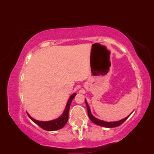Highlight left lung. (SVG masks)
<instances>
[{
    "label": "left lung",
    "mask_w": 154,
    "mask_h": 154,
    "mask_svg": "<svg viewBox=\"0 0 154 154\" xmlns=\"http://www.w3.org/2000/svg\"><path fill=\"white\" fill-rule=\"evenodd\" d=\"M85 103H86V106H87V109H88V116H89L90 119H91L93 123L96 124L97 125H99V126H101V127H104V128H116V127L119 126V125H121L125 121V120L128 119V118L130 115H130H129L128 116L125 117V119L119 120V121L112 122H107L102 121V120H100V119H97V118L94 117V116L92 115V114L91 112V109H90V107H89V106H88V104L87 103V101H86V100H85Z\"/></svg>",
    "instance_id": "8db88e82"
}]
</instances>
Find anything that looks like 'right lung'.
Instances as JSON below:
<instances>
[{
  "label": "right lung",
  "mask_w": 154,
  "mask_h": 154,
  "mask_svg": "<svg viewBox=\"0 0 154 154\" xmlns=\"http://www.w3.org/2000/svg\"><path fill=\"white\" fill-rule=\"evenodd\" d=\"M76 95V93H74L72 94L70 98H69L68 102H67L66 106L65 108V110L63 111L60 117L58 118V119H56L54 120H52V121H48V122H42V121H38V120L33 119L32 117H31L29 114H27V115L29 116V117L32 120L33 122L35 124L38 125L39 127H40L42 129L45 130H48V131H54V130H60L62 128L64 127V125H66L67 121H68L69 118V108L70 105H71V103L73 100V98H75Z\"/></svg>",
  "instance_id": "right-lung-1"
}]
</instances>
